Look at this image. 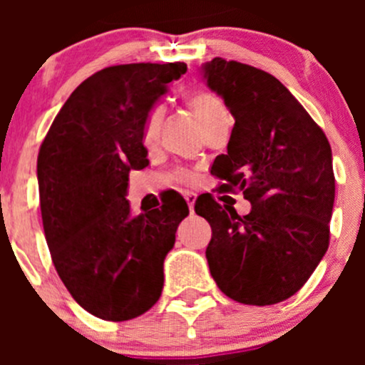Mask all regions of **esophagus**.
Instances as JSON below:
<instances>
[{"instance_id": "34e87169", "label": "esophagus", "mask_w": 365, "mask_h": 365, "mask_svg": "<svg viewBox=\"0 0 365 365\" xmlns=\"http://www.w3.org/2000/svg\"><path fill=\"white\" fill-rule=\"evenodd\" d=\"M185 201H187V205H189L190 213H194V203H196V194L187 192V194H185Z\"/></svg>"}]
</instances>
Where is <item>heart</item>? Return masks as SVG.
Listing matches in <instances>:
<instances>
[{"label": "heart", "mask_w": 365, "mask_h": 365, "mask_svg": "<svg viewBox=\"0 0 365 365\" xmlns=\"http://www.w3.org/2000/svg\"><path fill=\"white\" fill-rule=\"evenodd\" d=\"M189 106L192 108V111L196 113L197 120H200L201 127L208 128L212 127L213 123H217L222 118H227V111L224 108L222 102L212 93H206V91H196L189 97ZM162 114H164V108L162 106H157L150 111L148 118H146L145 130H143V141L145 145H153L157 139V134H159V127L162 121ZM183 180H190V176L187 173H182Z\"/></svg>", "instance_id": "heart-1"}]
</instances>
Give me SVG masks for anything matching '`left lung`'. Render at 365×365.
Instances as JSON below:
<instances>
[{
    "instance_id": "left-lung-1",
    "label": "left lung",
    "mask_w": 365,
    "mask_h": 365,
    "mask_svg": "<svg viewBox=\"0 0 365 365\" xmlns=\"http://www.w3.org/2000/svg\"><path fill=\"white\" fill-rule=\"evenodd\" d=\"M206 86L235 118L226 155L212 175L224 192L240 190L252 208L240 217L212 196L196 201L212 226L206 247L220 292L240 304L272 305L295 295L329 249L336 197L332 150L288 88L251 65L213 58Z\"/></svg>"
}]
</instances>
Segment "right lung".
Here are the masks:
<instances>
[{
	"instance_id": "add662e5",
	"label": "right lung",
	"mask_w": 365,
	"mask_h": 365,
	"mask_svg": "<svg viewBox=\"0 0 365 365\" xmlns=\"http://www.w3.org/2000/svg\"><path fill=\"white\" fill-rule=\"evenodd\" d=\"M185 63L108 67L79 84L54 118L36 160L43 233L73 300L127 322L160 298L164 259L189 215L180 196L132 215L128 173L148 165L146 118Z\"/></svg>"
}]
</instances>
